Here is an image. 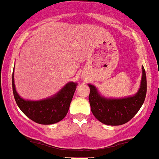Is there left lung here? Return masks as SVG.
Masks as SVG:
<instances>
[{"mask_svg": "<svg viewBox=\"0 0 159 159\" xmlns=\"http://www.w3.org/2000/svg\"><path fill=\"white\" fill-rule=\"evenodd\" d=\"M139 90L135 94L125 98H107L98 92L91 84L90 87L89 102L90 109L97 120L107 125H121L129 122L140 110L146 95V75L144 67Z\"/></svg>", "mask_w": 159, "mask_h": 159, "instance_id": "left-lung-1", "label": "left lung"}]
</instances>
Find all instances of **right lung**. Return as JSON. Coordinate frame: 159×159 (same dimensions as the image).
I'll use <instances>...</instances> for the list:
<instances>
[{
    "mask_svg": "<svg viewBox=\"0 0 159 159\" xmlns=\"http://www.w3.org/2000/svg\"><path fill=\"white\" fill-rule=\"evenodd\" d=\"M12 85L17 105L28 118L40 125H52L63 120L67 115L77 83L68 82L52 96L41 100L22 98L16 90L14 73Z\"/></svg>",
    "mask_w": 159,
    "mask_h": 159,
    "instance_id": "add662e5",
    "label": "right lung"
}]
</instances>
